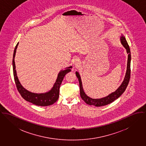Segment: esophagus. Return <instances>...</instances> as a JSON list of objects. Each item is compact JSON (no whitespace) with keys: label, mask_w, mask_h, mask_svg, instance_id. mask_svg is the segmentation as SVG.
<instances>
[{"label":"esophagus","mask_w":146,"mask_h":146,"mask_svg":"<svg viewBox=\"0 0 146 146\" xmlns=\"http://www.w3.org/2000/svg\"><path fill=\"white\" fill-rule=\"evenodd\" d=\"M73 64L76 66V67H77L78 66V65H80V60L78 59L77 58H75L73 59Z\"/></svg>","instance_id":"34e87169"}]
</instances>
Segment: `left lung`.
Returning <instances> with one entry per match:
<instances>
[{
    "label": "left lung",
    "instance_id": "left-lung-1",
    "mask_svg": "<svg viewBox=\"0 0 146 146\" xmlns=\"http://www.w3.org/2000/svg\"><path fill=\"white\" fill-rule=\"evenodd\" d=\"M120 41L123 45V46L127 50V52L128 54V63H127V69L125 74V76L124 78V80L123 82H122L120 86V87L113 93L110 94L106 97L101 98H98V99H94L92 98H90L87 96L86 94L84 93L83 87H82V81H81V77L78 73V72H76V74L77 77L78 79L79 83H80V95L82 100L88 105H93L95 106H105L106 105H108L111 102H113V101L116 100L120 97L123 92L125 91L126 90L128 84L129 82L130 77V60H131V55H130V48L128 42L125 38V37L122 35L120 37Z\"/></svg>",
    "mask_w": 146,
    "mask_h": 146
}]
</instances>
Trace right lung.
I'll return each instance as SVG.
<instances>
[{"label": "right lung", "mask_w": 146, "mask_h": 146, "mask_svg": "<svg viewBox=\"0 0 146 146\" xmlns=\"http://www.w3.org/2000/svg\"><path fill=\"white\" fill-rule=\"evenodd\" d=\"M18 45V42L16 46V48L14 50L13 56V75L15 81L16 83L17 88L21 94V96L23 97L27 101L31 102L34 105L41 106H47L54 104L58 99L59 96V88L61 85V83L63 80V78L65 74L69 72H70V68L72 66L68 67L65 70H61L58 76L56 81L54 83V86L50 91L46 93L43 94H35L27 90H26L20 83L18 80V77L17 76L16 65L15 62V57L16 52V49Z\"/></svg>", "instance_id": "right-lung-1"}]
</instances>
